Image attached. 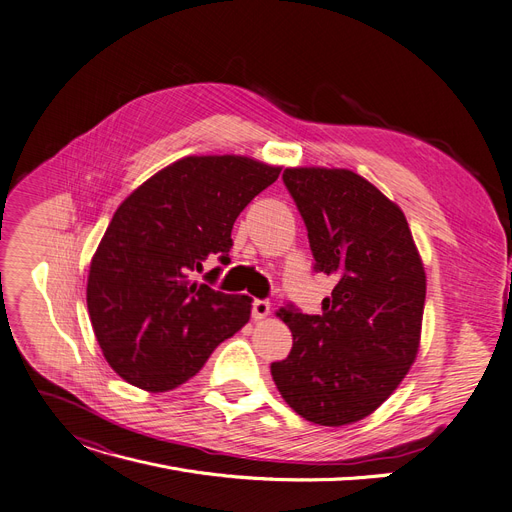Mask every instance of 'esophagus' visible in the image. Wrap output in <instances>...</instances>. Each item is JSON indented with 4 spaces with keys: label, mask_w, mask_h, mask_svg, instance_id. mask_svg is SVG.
I'll list each match as a JSON object with an SVG mask.
<instances>
[{
    "label": "esophagus",
    "mask_w": 512,
    "mask_h": 512,
    "mask_svg": "<svg viewBox=\"0 0 512 512\" xmlns=\"http://www.w3.org/2000/svg\"><path fill=\"white\" fill-rule=\"evenodd\" d=\"M251 314H253L255 320L268 318V316H270V301H265V299H253V303H251Z\"/></svg>",
    "instance_id": "obj_1"
}]
</instances>
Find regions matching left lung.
<instances>
[{"instance_id": "8db88e82", "label": "left lung", "mask_w": 512, "mask_h": 512, "mask_svg": "<svg viewBox=\"0 0 512 512\" xmlns=\"http://www.w3.org/2000/svg\"><path fill=\"white\" fill-rule=\"evenodd\" d=\"M305 221L314 270L337 278L322 314L288 303L293 332L272 379L299 416L341 427L372 414L408 374L420 341L427 278L408 221L395 203L349 169H284Z\"/></svg>"}]
</instances>
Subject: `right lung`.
<instances>
[{
    "instance_id": "1",
    "label": "right lung",
    "mask_w": 512,
    "mask_h": 512,
    "mask_svg": "<svg viewBox=\"0 0 512 512\" xmlns=\"http://www.w3.org/2000/svg\"><path fill=\"white\" fill-rule=\"evenodd\" d=\"M278 175L236 154L186 157L121 203L90 265L87 311L123 381L152 393L180 387L249 322L251 297L192 276L207 259H228L236 217Z\"/></svg>"
}]
</instances>
